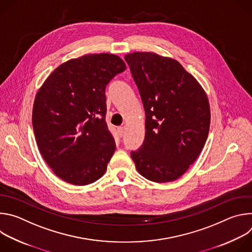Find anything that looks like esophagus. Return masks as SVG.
<instances>
[{"instance_id":"34e87169","label":"esophagus","mask_w":252,"mask_h":252,"mask_svg":"<svg viewBox=\"0 0 252 252\" xmlns=\"http://www.w3.org/2000/svg\"><path fill=\"white\" fill-rule=\"evenodd\" d=\"M124 132H125L124 127H119V128H118V134H119V136H120V137H123Z\"/></svg>"}]
</instances>
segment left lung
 <instances>
[{"label":"left lung","mask_w":252,"mask_h":252,"mask_svg":"<svg viewBox=\"0 0 252 252\" xmlns=\"http://www.w3.org/2000/svg\"><path fill=\"white\" fill-rule=\"evenodd\" d=\"M146 112V136L130 156L137 171L155 183L173 182L198 158L206 141L207 95L177 61L152 52L125 57Z\"/></svg>","instance_id":"1"}]
</instances>
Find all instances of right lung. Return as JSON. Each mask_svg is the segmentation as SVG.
Wrapping results in <instances>:
<instances>
[{"label": "right lung", "mask_w": 252, "mask_h": 252, "mask_svg": "<svg viewBox=\"0 0 252 252\" xmlns=\"http://www.w3.org/2000/svg\"><path fill=\"white\" fill-rule=\"evenodd\" d=\"M126 68L119 56L85 55L59 65L35 94V141L63 181L87 186L104 174L116 151L105 123V87Z\"/></svg>", "instance_id": "1"}]
</instances>
